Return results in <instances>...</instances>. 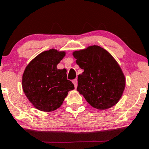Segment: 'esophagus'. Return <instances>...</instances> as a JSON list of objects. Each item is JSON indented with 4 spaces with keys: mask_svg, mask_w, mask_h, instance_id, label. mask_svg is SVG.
<instances>
[{
    "mask_svg": "<svg viewBox=\"0 0 149 149\" xmlns=\"http://www.w3.org/2000/svg\"><path fill=\"white\" fill-rule=\"evenodd\" d=\"M73 84H74L75 88L77 87V86H78V81H77V79H74V80L73 81Z\"/></svg>",
    "mask_w": 149,
    "mask_h": 149,
    "instance_id": "34e87169",
    "label": "esophagus"
}]
</instances>
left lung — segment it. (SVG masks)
Instances as JSON below:
<instances>
[{"mask_svg":"<svg viewBox=\"0 0 149 149\" xmlns=\"http://www.w3.org/2000/svg\"><path fill=\"white\" fill-rule=\"evenodd\" d=\"M73 56L84 70L78 76V92L96 109L114 106L123 95L126 79L113 56L97 45L73 52Z\"/></svg>","mask_w":149,"mask_h":149,"instance_id":"1","label":"left lung"}]
</instances>
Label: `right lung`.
I'll list each match as a JSON object with an SVG mask.
<instances>
[{
    "instance_id": "add662e5",
    "label": "right lung",
    "mask_w": 149,
    "mask_h": 149,
    "mask_svg": "<svg viewBox=\"0 0 149 149\" xmlns=\"http://www.w3.org/2000/svg\"><path fill=\"white\" fill-rule=\"evenodd\" d=\"M65 52L52 49L36 56L26 66L22 75L23 92L39 111L51 112L60 108L74 85L67 79V70L57 69Z\"/></svg>"
}]
</instances>
